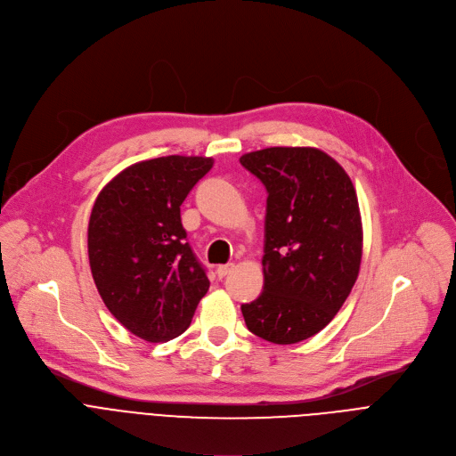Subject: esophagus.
<instances>
[{
    "mask_svg": "<svg viewBox=\"0 0 456 456\" xmlns=\"http://www.w3.org/2000/svg\"><path fill=\"white\" fill-rule=\"evenodd\" d=\"M234 271V265L232 264H225V265H218L216 267V276L218 278H225L229 273Z\"/></svg>",
    "mask_w": 456,
    "mask_h": 456,
    "instance_id": "34e87169",
    "label": "esophagus"
}]
</instances>
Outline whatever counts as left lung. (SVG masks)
<instances>
[{"mask_svg":"<svg viewBox=\"0 0 456 456\" xmlns=\"http://www.w3.org/2000/svg\"><path fill=\"white\" fill-rule=\"evenodd\" d=\"M240 162L269 192L264 292L241 305V314L254 336L294 345L327 327L359 276L362 225L355 187L317 148H267Z\"/></svg>","mask_w":456,"mask_h":456,"instance_id":"obj_1","label":"left lung"}]
</instances>
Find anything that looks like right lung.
Masks as SVG:
<instances>
[{
	"instance_id": "1",
	"label": "right lung",
	"mask_w": 456,
	"mask_h": 456,
	"mask_svg": "<svg viewBox=\"0 0 456 456\" xmlns=\"http://www.w3.org/2000/svg\"><path fill=\"white\" fill-rule=\"evenodd\" d=\"M213 164L182 155L137 162L110 180L94 204L88 257L95 287L113 317L144 341L183 334L209 290L180 206Z\"/></svg>"
}]
</instances>
